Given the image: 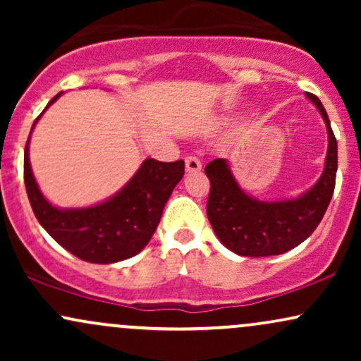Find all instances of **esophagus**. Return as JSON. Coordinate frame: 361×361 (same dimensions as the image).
<instances>
[{"label": "esophagus", "instance_id": "obj_1", "mask_svg": "<svg viewBox=\"0 0 361 361\" xmlns=\"http://www.w3.org/2000/svg\"><path fill=\"white\" fill-rule=\"evenodd\" d=\"M185 166H186V171H188V173L200 171V169H202V161L198 159L197 156L190 154V156L185 157Z\"/></svg>", "mask_w": 361, "mask_h": 361}]
</instances>
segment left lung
Instances as JSON below:
<instances>
[{
	"label": "left lung",
	"mask_w": 361,
	"mask_h": 361,
	"mask_svg": "<svg viewBox=\"0 0 361 361\" xmlns=\"http://www.w3.org/2000/svg\"><path fill=\"white\" fill-rule=\"evenodd\" d=\"M307 98L324 118L329 146L322 176L299 198L259 202L241 190L226 159L205 166L210 180L207 217L219 241L235 255L261 258L287 252L304 243L324 217L336 185L338 142L321 100L312 93Z\"/></svg>",
	"instance_id": "obj_1"
}]
</instances>
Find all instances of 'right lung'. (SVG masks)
<instances>
[{"instance_id": "add662e5", "label": "right lung", "mask_w": 361, "mask_h": 361, "mask_svg": "<svg viewBox=\"0 0 361 361\" xmlns=\"http://www.w3.org/2000/svg\"><path fill=\"white\" fill-rule=\"evenodd\" d=\"M59 97L57 93L47 106ZM28 142L30 135L25 146L23 178L37 221L64 250L88 263H117L142 251L154 234L169 195L185 175L181 159L161 163L149 157L130 181L106 202L86 209L62 210L49 204L40 193L30 168Z\"/></svg>"}]
</instances>
